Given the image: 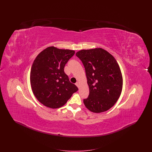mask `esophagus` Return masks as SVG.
<instances>
[{
    "mask_svg": "<svg viewBox=\"0 0 152 152\" xmlns=\"http://www.w3.org/2000/svg\"><path fill=\"white\" fill-rule=\"evenodd\" d=\"M76 84V86H77V87H78V88H79L80 87V84L79 83V82H76V83L75 84Z\"/></svg>",
    "mask_w": 152,
    "mask_h": 152,
    "instance_id": "obj_1",
    "label": "esophagus"
}]
</instances>
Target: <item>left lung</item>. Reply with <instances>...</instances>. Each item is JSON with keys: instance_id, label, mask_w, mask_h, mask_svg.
Instances as JSON below:
<instances>
[{"instance_id": "1", "label": "left lung", "mask_w": 152, "mask_h": 152, "mask_svg": "<svg viewBox=\"0 0 152 152\" xmlns=\"http://www.w3.org/2000/svg\"><path fill=\"white\" fill-rule=\"evenodd\" d=\"M84 66L89 89L83 102L88 109L101 113L111 108L120 96L123 76L116 59L101 48L83 50L76 53Z\"/></svg>"}]
</instances>
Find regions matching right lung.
Returning a JSON list of instances; mask_svg holds the SVG:
<instances>
[{
	"instance_id": "add662e5",
	"label": "right lung",
	"mask_w": 152,
	"mask_h": 152,
	"mask_svg": "<svg viewBox=\"0 0 152 152\" xmlns=\"http://www.w3.org/2000/svg\"><path fill=\"white\" fill-rule=\"evenodd\" d=\"M75 52L52 46L35 58L31 69L30 83L35 96L44 105L60 108L77 91L78 88L69 81L64 71Z\"/></svg>"
}]
</instances>
